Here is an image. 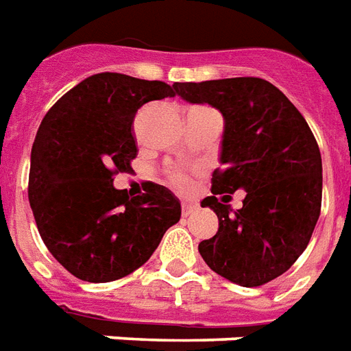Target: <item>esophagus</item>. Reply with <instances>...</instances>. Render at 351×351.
<instances>
[{"instance_id": "1", "label": "esophagus", "mask_w": 351, "mask_h": 351, "mask_svg": "<svg viewBox=\"0 0 351 351\" xmlns=\"http://www.w3.org/2000/svg\"><path fill=\"white\" fill-rule=\"evenodd\" d=\"M193 210H197L195 202H182V215H189Z\"/></svg>"}]
</instances>
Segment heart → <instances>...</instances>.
Returning a JSON list of instances; mask_svg holds the SVG:
<instances>
[{
	"mask_svg": "<svg viewBox=\"0 0 351 351\" xmlns=\"http://www.w3.org/2000/svg\"><path fill=\"white\" fill-rule=\"evenodd\" d=\"M173 182H175L176 186H178V188H184V186L188 184V182H186V178H184L182 175H176L175 178H173Z\"/></svg>",
	"mask_w": 351,
	"mask_h": 351,
	"instance_id": "heart-1",
	"label": "heart"
}]
</instances>
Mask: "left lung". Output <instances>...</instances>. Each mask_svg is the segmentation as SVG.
I'll return each instance as SVG.
<instances>
[{
	"label": "left lung",
	"mask_w": 351,
	"mask_h": 351,
	"mask_svg": "<svg viewBox=\"0 0 351 351\" xmlns=\"http://www.w3.org/2000/svg\"><path fill=\"white\" fill-rule=\"evenodd\" d=\"M189 104H208L223 115L219 163L212 197L201 206L219 228L199 243L210 269L240 287H261L294 264L307 247L322 206V156L295 106L261 77L175 83ZM246 191L240 210L228 193ZM223 193L219 202L215 195Z\"/></svg>",
	"instance_id": "obj_1"
}]
</instances>
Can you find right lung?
Returning <instances> with one entry per match:
<instances>
[{
	"label": "right lung",
	"instance_id": "1",
	"mask_svg": "<svg viewBox=\"0 0 351 351\" xmlns=\"http://www.w3.org/2000/svg\"><path fill=\"white\" fill-rule=\"evenodd\" d=\"M173 85L119 72L85 77L61 96L31 149L29 204L46 247L77 279L110 282L149 261L180 219V201L160 184L130 199L113 175L137 156L132 123Z\"/></svg>",
	"mask_w": 351,
	"mask_h": 351
}]
</instances>
